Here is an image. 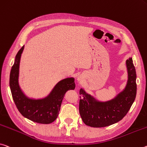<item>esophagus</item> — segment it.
<instances>
[{"instance_id": "34e87169", "label": "esophagus", "mask_w": 147, "mask_h": 147, "mask_svg": "<svg viewBox=\"0 0 147 147\" xmlns=\"http://www.w3.org/2000/svg\"><path fill=\"white\" fill-rule=\"evenodd\" d=\"M82 80V78H81L80 76H79V77L78 78V80L80 81V80Z\"/></svg>"}]
</instances>
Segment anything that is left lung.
Instances as JSON below:
<instances>
[{
    "instance_id": "left-lung-1",
    "label": "left lung",
    "mask_w": 147,
    "mask_h": 147,
    "mask_svg": "<svg viewBox=\"0 0 147 147\" xmlns=\"http://www.w3.org/2000/svg\"><path fill=\"white\" fill-rule=\"evenodd\" d=\"M127 82L123 91L115 98L99 101L85 90H80L79 113L86 125L102 127L119 122L126 115L135 101L137 93L136 71L131 57L126 60Z\"/></svg>"
}]
</instances>
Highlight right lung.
<instances>
[{"instance_id": "obj_1", "label": "right lung", "mask_w": 147, "mask_h": 147, "mask_svg": "<svg viewBox=\"0 0 147 147\" xmlns=\"http://www.w3.org/2000/svg\"><path fill=\"white\" fill-rule=\"evenodd\" d=\"M24 46L16 55L10 74V88L13 101L20 113L27 119L40 124H48L57 118L64 95L67 91L74 90L73 77L60 80L47 96L31 99L25 95L19 85L20 63Z\"/></svg>"}]
</instances>
